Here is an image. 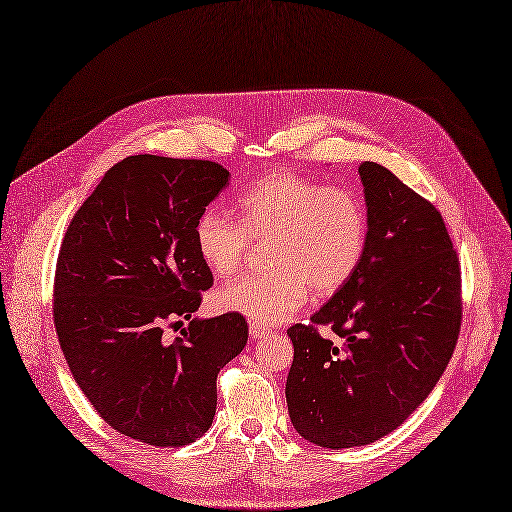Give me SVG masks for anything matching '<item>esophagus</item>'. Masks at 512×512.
Returning a JSON list of instances; mask_svg holds the SVG:
<instances>
[{
  "label": "esophagus",
  "mask_w": 512,
  "mask_h": 512,
  "mask_svg": "<svg viewBox=\"0 0 512 512\" xmlns=\"http://www.w3.org/2000/svg\"><path fill=\"white\" fill-rule=\"evenodd\" d=\"M270 330H272V328L263 326V324H259V322H251V324H249V335H251L253 339H261V337H265V335H270Z\"/></svg>",
  "instance_id": "esophagus-1"
}]
</instances>
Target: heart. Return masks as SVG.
Segmentation results:
<instances>
[{
	"instance_id": "heart-1",
	"label": "heart",
	"mask_w": 512,
	"mask_h": 512,
	"mask_svg": "<svg viewBox=\"0 0 512 512\" xmlns=\"http://www.w3.org/2000/svg\"><path fill=\"white\" fill-rule=\"evenodd\" d=\"M236 218L207 207L194 221V244L207 268L236 274L253 242L268 244L270 272L244 274L215 295L219 309L261 324H280L305 303L309 286L332 295L353 276L366 251L368 213L360 196L278 171L236 198Z\"/></svg>"
}]
</instances>
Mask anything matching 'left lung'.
Here are the masks:
<instances>
[{"instance_id": "8db88e82", "label": "left lung", "mask_w": 512, "mask_h": 512, "mask_svg": "<svg viewBox=\"0 0 512 512\" xmlns=\"http://www.w3.org/2000/svg\"><path fill=\"white\" fill-rule=\"evenodd\" d=\"M368 240L358 270L288 337L293 427L316 446H366L395 431L446 370L462 322L458 253L441 213L379 163L360 167ZM330 325L344 343L317 332Z\"/></svg>"}]
</instances>
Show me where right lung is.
Returning <instances> with one entry per match:
<instances>
[{
	"label": "right lung",
	"instance_id": "add662e5",
	"mask_svg": "<svg viewBox=\"0 0 512 512\" xmlns=\"http://www.w3.org/2000/svg\"><path fill=\"white\" fill-rule=\"evenodd\" d=\"M213 161L136 154L110 167L73 215L54 278V326L75 381L115 431L180 448L211 427L217 374L244 349L240 314L192 318L213 274L194 221L228 186Z\"/></svg>",
	"mask_w": 512,
	"mask_h": 512
}]
</instances>
